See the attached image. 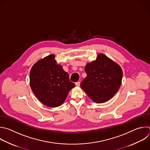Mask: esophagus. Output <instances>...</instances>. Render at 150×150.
Returning a JSON list of instances; mask_svg holds the SVG:
<instances>
[{"mask_svg": "<svg viewBox=\"0 0 150 150\" xmlns=\"http://www.w3.org/2000/svg\"><path fill=\"white\" fill-rule=\"evenodd\" d=\"M75 85H76V86H80V82H76L75 83Z\"/></svg>", "mask_w": 150, "mask_h": 150, "instance_id": "34e87169", "label": "esophagus"}]
</instances>
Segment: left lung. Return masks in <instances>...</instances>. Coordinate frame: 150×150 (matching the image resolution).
I'll return each mask as SVG.
<instances>
[{
	"label": "left lung",
	"instance_id": "8db88e82",
	"mask_svg": "<svg viewBox=\"0 0 150 150\" xmlns=\"http://www.w3.org/2000/svg\"><path fill=\"white\" fill-rule=\"evenodd\" d=\"M85 71L87 76L81 82V87L93 102L105 103L118 91L122 69L104 54H99L96 61L87 64Z\"/></svg>",
	"mask_w": 150,
	"mask_h": 150
}]
</instances>
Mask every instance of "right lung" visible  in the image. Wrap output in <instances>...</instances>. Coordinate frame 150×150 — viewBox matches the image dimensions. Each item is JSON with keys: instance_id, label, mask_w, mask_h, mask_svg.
I'll use <instances>...</instances> for the list:
<instances>
[{"instance_id": "right-lung-1", "label": "right lung", "mask_w": 150, "mask_h": 150, "mask_svg": "<svg viewBox=\"0 0 150 150\" xmlns=\"http://www.w3.org/2000/svg\"><path fill=\"white\" fill-rule=\"evenodd\" d=\"M30 88L39 100L49 107L61 106L75 86L69 74L57 64L53 54L38 61L30 71Z\"/></svg>"}]
</instances>
